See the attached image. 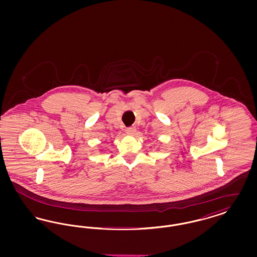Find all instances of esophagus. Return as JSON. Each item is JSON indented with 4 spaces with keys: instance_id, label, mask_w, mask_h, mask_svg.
<instances>
[{
    "instance_id": "obj_1",
    "label": "esophagus",
    "mask_w": 257,
    "mask_h": 257,
    "mask_svg": "<svg viewBox=\"0 0 257 257\" xmlns=\"http://www.w3.org/2000/svg\"><path fill=\"white\" fill-rule=\"evenodd\" d=\"M126 132H127V134L129 135H133L136 133V128L135 127H128L127 129H126Z\"/></svg>"
}]
</instances>
